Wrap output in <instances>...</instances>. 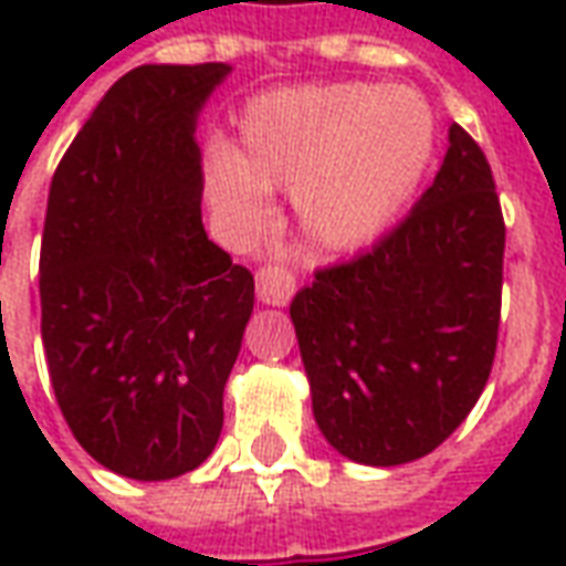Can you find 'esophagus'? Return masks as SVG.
I'll list each match as a JSON object with an SVG mask.
<instances>
[{"label":"esophagus","instance_id":"esophagus-1","mask_svg":"<svg viewBox=\"0 0 566 566\" xmlns=\"http://www.w3.org/2000/svg\"><path fill=\"white\" fill-rule=\"evenodd\" d=\"M296 291L294 272L282 263H266L258 270V300L266 306H287Z\"/></svg>","mask_w":566,"mask_h":566}]
</instances>
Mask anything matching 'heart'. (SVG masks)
<instances>
[{
	"mask_svg": "<svg viewBox=\"0 0 566 566\" xmlns=\"http://www.w3.org/2000/svg\"><path fill=\"white\" fill-rule=\"evenodd\" d=\"M437 148L427 103L367 81L296 84L254 96L239 115V148L206 150L214 209L239 233L272 218V187L294 190L303 233L321 251H357L391 230Z\"/></svg>",
	"mask_w": 566,
	"mask_h": 566,
	"instance_id": "b5f03b06",
	"label": "heart"
}]
</instances>
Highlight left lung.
<instances>
[{"label":"left lung","instance_id":"obj_1","mask_svg":"<svg viewBox=\"0 0 566 566\" xmlns=\"http://www.w3.org/2000/svg\"><path fill=\"white\" fill-rule=\"evenodd\" d=\"M506 227L482 148L458 124L433 185L379 245L315 272L291 303L321 433L343 458H424L485 391Z\"/></svg>","mask_w":566,"mask_h":566}]
</instances>
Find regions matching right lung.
Instances as JSON below:
<instances>
[{
	"label": "right lung",
	"instance_id": "1",
	"mask_svg": "<svg viewBox=\"0 0 566 566\" xmlns=\"http://www.w3.org/2000/svg\"><path fill=\"white\" fill-rule=\"evenodd\" d=\"M227 63L117 78L56 166L39 294L56 403L105 470L163 482L214 451L254 275L202 227L197 117Z\"/></svg>",
	"mask_w": 566,
	"mask_h": 566
}]
</instances>
